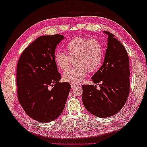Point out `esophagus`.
I'll return each mask as SVG.
<instances>
[{
	"instance_id": "esophagus-1",
	"label": "esophagus",
	"mask_w": 147,
	"mask_h": 147,
	"mask_svg": "<svg viewBox=\"0 0 147 147\" xmlns=\"http://www.w3.org/2000/svg\"><path fill=\"white\" fill-rule=\"evenodd\" d=\"M78 85H75V84H71V88H76V86H78Z\"/></svg>"
}]
</instances>
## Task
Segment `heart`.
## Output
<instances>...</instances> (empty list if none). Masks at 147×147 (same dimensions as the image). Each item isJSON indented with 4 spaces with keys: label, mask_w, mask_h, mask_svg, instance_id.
Masks as SVG:
<instances>
[{
    "label": "heart",
    "mask_w": 147,
    "mask_h": 147,
    "mask_svg": "<svg viewBox=\"0 0 147 147\" xmlns=\"http://www.w3.org/2000/svg\"><path fill=\"white\" fill-rule=\"evenodd\" d=\"M68 54L63 52H56L54 61L57 67L65 71L70 66V59H75V67L65 71L63 80L72 84H79L83 82L87 70L95 71L99 67L102 61L104 51L98 40L77 36L70 40L66 45Z\"/></svg>",
    "instance_id": "1"
}]
</instances>
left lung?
Wrapping results in <instances>:
<instances>
[{"instance_id": "8db88e82", "label": "left lung", "mask_w": 147, "mask_h": 147, "mask_svg": "<svg viewBox=\"0 0 147 147\" xmlns=\"http://www.w3.org/2000/svg\"><path fill=\"white\" fill-rule=\"evenodd\" d=\"M103 32L107 36L104 61L92 78L100 88L96 89V85H82V98L89 112L106 118L117 114L126 104L129 93L130 73L129 57L124 47L113 34Z\"/></svg>"}]
</instances>
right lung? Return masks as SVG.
Listing matches in <instances>:
<instances>
[{"label":"right lung","mask_w":147,"mask_h":147,"mask_svg":"<svg viewBox=\"0 0 147 147\" xmlns=\"http://www.w3.org/2000/svg\"><path fill=\"white\" fill-rule=\"evenodd\" d=\"M64 38L59 34L38 37L24 50L18 62L19 102L26 113L38 122L56 119L69 93L70 84L59 82L61 76L54 61L56 47Z\"/></svg>","instance_id":"1"}]
</instances>
